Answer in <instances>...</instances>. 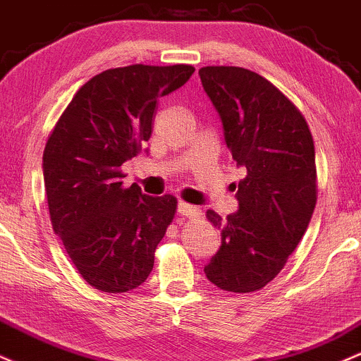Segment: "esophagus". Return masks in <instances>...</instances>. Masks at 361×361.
<instances>
[{"mask_svg": "<svg viewBox=\"0 0 361 361\" xmlns=\"http://www.w3.org/2000/svg\"><path fill=\"white\" fill-rule=\"evenodd\" d=\"M177 213L180 214V216H188V218H194V216H200V209L196 208V206L192 204H188V202L184 201H179L177 202Z\"/></svg>", "mask_w": 361, "mask_h": 361, "instance_id": "34e87169", "label": "esophagus"}]
</instances>
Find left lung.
<instances>
[{"label":"left lung","mask_w":361,"mask_h":361,"mask_svg":"<svg viewBox=\"0 0 361 361\" xmlns=\"http://www.w3.org/2000/svg\"><path fill=\"white\" fill-rule=\"evenodd\" d=\"M200 76L232 160L245 170L237 212L206 213L221 245L204 274L218 288L249 293L276 278L309 226L317 201L314 140L300 111L257 73L206 66Z\"/></svg>","instance_id":"1"}]
</instances>
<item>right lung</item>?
Masks as SVG:
<instances>
[{"label": "right lung", "mask_w": 361, "mask_h": 361, "mask_svg": "<svg viewBox=\"0 0 361 361\" xmlns=\"http://www.w3.org/2000/svg\"><path fill=\"white\" fill-rule=\"evenodd\" d=\"M192 73L189 64L100 73L76 92L47 140L42 173L52 228L93 288L124 293L152 273L177 200L123 188L119 169L152 136L157 100Z\"/></svg>", "instance_id": "right-lung-1"}]
</instances>
